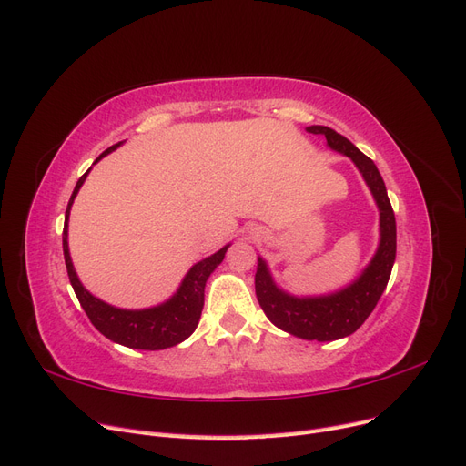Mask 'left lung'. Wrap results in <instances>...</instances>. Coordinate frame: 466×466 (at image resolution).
<instances>
[{
	"label": "left lung",
	"mask_w": 466,
	"mask_h": 466,
	"mask_svg": "<svg viewBox=\"0 0 466 466\" xmlns=\"http://www.w3.org/2000/svg\"><path fill=\"white\" fill-rule=\"evenodd\" d=\"M307 132L327 137L330 149L344 153L360 168L379 208V247L360 278L336 293L319 295V298H295L274 284L270 270L260 257L255 288L262 311L278 329L303 338V340L330 342L354 334L371 315L379 298L383 295L394 257H397V221H394L383 177L379 175V168L368 155H363L348 137L327 126H309Z\"/></svg>",
	"instance_id": "left-lung-1"
}]
</instances>
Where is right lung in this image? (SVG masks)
Instances as JSON below:
<instances>
[{
  "label": "right lung",
  "instance_id": "add662e5",
  "mask_svg": "<svg viewBox=\"0 0 466 466\" xmlns=\"http://www.w3.org/2000/svg\"><path fill=\"white\" fill-rule=\"evenodd\" d=\"M120 146L115 144L110 146L106 151L98 155L96 161H101L105 155L115 151ZM95 161V163H96ZM91 171V168H89ZM89 171L83 175L74 188L72 198L67 202L66 209V221H64V235H62V245H64V260L67 268L69 281H72V288L77 295V299L83 307V311L87 313L93 327L106 336L108 340L122 344L126 348H136V350H165L180 344L182 340L196 330L198 327V320L204 309V288L209 274L216 270L221 264L225 252H228L229 245L219 248L216 255H211L200 262H196L188 274L182 279L180 288L173 295L171 299L151 307V309H139V311H130V309H118L112 307L105 301H101L95 295H91L83 284L79 281L76 268L72 264V257H69V247H67V219H69V209H72L74 198L77 196L83 182H86Z\"/></svg>",
  "mask_w": 466,
  "mask_h": 466
}]
</instances>
